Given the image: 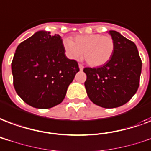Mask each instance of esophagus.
<instances>
[{
    "label": "esophagus",
    "instance_id": "esophagus-1",
    "mask_svg": "<svg viewBox=\"0 0 151 151\" xmlns=\"http://www.w3.org/2000/svg\"><path fill=\"white\" fill-rule=\"evenodd\" d=\"M79 68H80V71H82L83 69L84 68V67H83V64H81V63H80V64H79Z\"/></svg>",
    "mask_w": 151,
    "mask_h": 151
}]
</instances>
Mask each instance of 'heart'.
<instances>
[{
  "label": "heart",
  "mask_w": 151,
  "mask_h": 151,
  "mask_svg": "<svg viewBox=\"0 0 151 151\" xmlns=\"http://www.w3.org/2000/svg\"><path fill=\"white\" fill-rule=\"evenodd\" d=\"M63 46L68 55L78 60L84 52L86 62L92 67H99L107 63L114 50V42L110 36L89 34L77 36L72 41L65 39Z\"/></svg>",
  "instance_id": "1"
}]
</instances>
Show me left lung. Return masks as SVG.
<instances>
[{"instance_id": "left-lung-1", "label": "left lung", "mask_w": 151, "mask_h": 151, "mask_svg": "<svg viewBox=\"0 0 151 151\" xmlns=\"http://www.w3.org/2000/svg\"><path fill=\"white\" fill-rule=\"evenodd\" d=\"M114 42L110 60L96 68L83 69L84 85L91 101L104 108L127 104L139 86L142 60L135 44L116 31H109Z\"/></svg>"}]
</instances>
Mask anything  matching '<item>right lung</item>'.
<instances>
[{
	"mask_svg": "<svg viewBox=\"0 0 151 151\" xmlns=\"http://www.w3.org/2000/svg\"><path fill=\"white\" fill-rule=\"evenodd\" d=\"M79 71L77 61L65 55L60 36L47 31L37 32L21 42L12 61L17 95L27 104L40 109L60 104Z\"/></svg>",
	"mask_w": 151,
	"mask_h": 151,
	"instance_id": "add662e5",
	"label": "right lung"
}]
</instances>
